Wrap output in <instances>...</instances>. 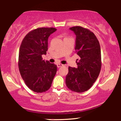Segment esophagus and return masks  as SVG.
<instances>
[{
	"instance_id": "34e87169",
	"label": "esophagus",
	"mask_w": 121,
	"mask_h": 121,
	"mask_svg": "<svg viewBox=\"0 0 121 121\" xmlns=\"http://www.w3.org/2000/svg\"><path fill=\"white\" fill-rule=\"evenodd\" d=\"M62 66H63V65L61 64H57V68H60Z\"/></svg>"
}]
</instances>
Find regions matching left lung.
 Instances as JSON below:
<instances>
[{"mask_svg": "<svg viewBox=\"0 0 121 121\" xmlns=\"http://www.w3.org/2000/svg\"><path fill=\"white\" fill-rule=\"evenodd\" d=\"M70 30L76 35L75 50L80 59L76 61L77 68L69 66L65 83L72 91L82 93L92 86L100 73V45L95 35L88 29L75 26Z\"/></svg>", "mask_w": 121, "mask_h": 121, "instance_id": "1", "label": "left lung"}]
</instances>
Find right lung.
I'll return each instance as SVG.
<instances>
[{"mask_svg":"<svg viewBox=\"0 0 121 121\" xmlns=\"http://www.w3.org/2000/svg\"><path fill=\"white\" fill-rule=\"evenodd\" d=\"M55 28H38L26 35L19 49L18 66L26 85L36 93H43L51 87L56 74L57 66L43 60L46 55L48 40Z\"/></svg>","mask_w":121,"mask_h":121,"instance_id":"add662e5","label":"right lung"}]
</instances>
